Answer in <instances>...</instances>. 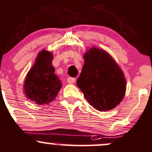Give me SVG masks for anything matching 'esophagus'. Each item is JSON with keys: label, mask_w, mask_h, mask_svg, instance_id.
I'll list each match as a JSON object with an SVG mask.
<instances>
[{"label": "esophagus", "mask_w": 152, "mask_h": 152, "mask_svg": "<svg viewBox=\"0 0 152 152\" xmlns=\"http://www.w3.org/2000/svg\"><path fill=\"white\" fill-rule=\"evenodd\" d=\"M67 82L70 84H72L75 82V78L74 77H68L67 78Z\"/></svg>", "instance_id": "esophagus-1"}]
</instances>
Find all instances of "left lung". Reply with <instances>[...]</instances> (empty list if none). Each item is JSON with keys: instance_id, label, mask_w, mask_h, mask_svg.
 <instances>
[{"instance_id": "obj_1", "label": "left lung", "mask_w": 152, "mask_h": 152, "mask_svg": "<svg viewBox=\"0 0 152 152\" xmlns=\"http://www.w3.org/2000/svg\"><path fill=\"white\" fill-rule=\"evenodd\" d=\"M77 86L89 104L99 111L115 108L123 99L126 79L109 53L96 48L89 49Z\"/></svg>"}]
</instances>
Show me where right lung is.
I'll list each match as a JSON object with an SVG mask.
<instances>
[{"label":"right lung","mask_w":152,"mask_h":152,"mask_svg":"<svg viewBox=\"0 0 152 152\" xmlns=\"http://www.w3.org/2000/svg\"><path fill=\"white\" fill-rule=\"evenodd\" d=\"M52 55L45 50L39 53L35 63L25 80V95L37 104L51 102L62 87L61 81L55 74Z\"/></svg>","instance_id":"1"}]
</instances>
